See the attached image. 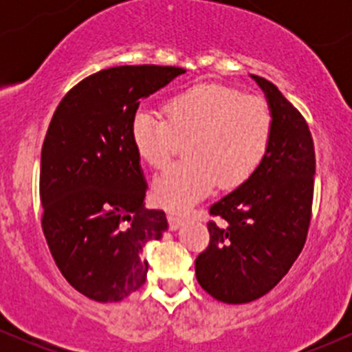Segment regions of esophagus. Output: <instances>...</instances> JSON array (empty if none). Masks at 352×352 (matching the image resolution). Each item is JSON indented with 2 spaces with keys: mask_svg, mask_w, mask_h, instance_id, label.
Returning <instances> with one entry per match:
<instances>
[{
  "mask_svg": "<svg viewBox=\"0 0 352 352\" xmlns=\"http://www.w3.org/2000/svg\"><path fill=\"white\" fill-rule=\"evenodd\" d=\"M166 218H168L170 230H177L184 223V218L180 214H177V212H168V214H166Z\"/></svg>",
  "mask_w": 352,
  "mask_h": 352,
  "instance_id": "obj_1",
  "label": "esophagus"
}]
</instances>
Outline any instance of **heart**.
Returning a JSON list of instances; mask_svg holds the SVG:
<instances>
[{
  "instance_id": "b5f03b06",
  "label": "heart",
  "mask_w": 352,
  "mask_h": 352,
  "mask_svg": "<svg viewBox=\"0 0 352 352\" xmlns=\"http://www.w3.org/2000/svg\"><path fill=\"white\" fill-rule=\"evenodd\" d=\"M163 113L141 109L131 122L138 155L163 168L186 141L180 163L153 182L158 206L184 211L219 184L236 189L258 170L267 156L274 131L269 102L233 87L196 85L163 104Z\"/></svg>"
}]
</instances>
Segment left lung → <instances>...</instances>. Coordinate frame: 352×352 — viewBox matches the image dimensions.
Instances as JSON below:
<instances>
[{
	"label": "left lung",
	"mask_w": 352,
	"mask_h": 352,
	"mask_svg": "<svg viewBox=\"0 0 352 352\" xmlns=\"http://www.w3.org/2000/svg\"><path fill=\"white\" fill-rule=\"evenodd\" d=\"M274 131L257 172L209 208V245L196 258V278L223 303L264 296L287 274L307 242L315 180V146L301 112L265 78Z\"/></svg>",
	"instance_id": "left-lung-1"
}]
</instances>
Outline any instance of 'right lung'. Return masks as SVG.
<instances>
[{
  "label": "right lung",
  "mask_w": 352,
  "mask_h": 352,
  "mask_svg": "<svg viewBox=\"0 0 352 352\" xmlns=\"http://www.w3.org/2000/svg\"><path fill=\"white\" fill-rule=\"evenodd\" d=\"M186 69L116 66L90 74L59 102L41 155L42 232L56 265L76 291L120 301L146 281L141 250L168 228L146 209V182L131 140L141 98Z\"/></svg>",
  "instance_id": "right-lung-1"
}]
</instances>
